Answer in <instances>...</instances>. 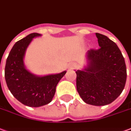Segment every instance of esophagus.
Returning a JSON list of instances; mask_svg holds the SVG:
<instances>
[{
	"mask_svg": "<svg viewBox=\"0 0 131 131\" xmlns=\"http://www.w3.org/2000/svg\"><path fill=\"white\" fill-rule=\"evenodd\" d=\"M77 67V64H76V63H73V64H71L69 67V69H74L76 68Z\"/></svg>",
	"mask_w": 131,
	"mask_h": 131,
	"instance_id": "1",
	"label": "esophagus"
}]
</instances>
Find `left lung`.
Returning a JSON list of instances; mask_svg holds the SVG:
<instances>
[{
  "mask_svg": "<svg viewBox=\"0 0 131 131\" xmlns=\"http://www.w3.org/2000/svg\"><path fill=\"white\" fill-rule=\"evenodd\" d=\"M98 50H89L87 67L76 71L77 89L85 103L105 106L122 93L127 73L124 57L116 44L104 35L96 33Z\"/></svg>",
  "mask_w": 131,
  "mask_h": 131,
  "instance_id": "1",
  "label": "left lung"
}]
</instances>
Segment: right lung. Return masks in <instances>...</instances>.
Segmentation results:
<instances>
[{"mask_svg": "<svg viewBox=\"0 0 131 131\" xmlns=\"http://www.w3.org/2000/svg\"><path fill=\"white\" fill-rule=\"evenodd\" d=\"M39 36H41L39 33H31L15 44L5 67V81L10 91L17 100L30 107H40L50 103L57 85L67 72L39 77L26 69L23 61L26 49L34 37Z\"/></svg>", "mask_w": 131, "mask_h": 131, "instance_id": "right-lung-1", "label": "right lung"}]
</instances>
